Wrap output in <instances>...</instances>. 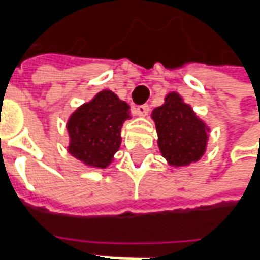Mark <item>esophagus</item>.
<instances>
[{
	"label": "esophagus",
	"instance_id": "34e87169",
	"mask_svg": "<svg viewBox=\"0 0 260 260\" xmlns=\"http://www.w3.org/2000/svg\"><path fill=\"white\" fill-rule=\"evenodd\" d=\"M147 113H149V106L147 104H143V106H139V107L135 108V114L139 115V117H146Z\"/></svg>",
	"mask_w": 260,
	"mask_h": 260
}]
</instances>
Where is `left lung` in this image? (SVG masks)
Masks as SVG:
<instances>
[{
	"mask_svg": "<svg viewBox=\"0 0 260 260\" xmlns=\"http://www.w3.org/2000/svg\"><path fill=\"white\" fill-rule=\"evenodd\" d=\"M152 118L157 131L158 149L170 166H189L205 154L209 126L196 117L178 93H169L163 106L153 110Z\"/></svg>",
	"mask_w": 260,
	"mask_h": 260,
	"instance_id": "left-lung-1",
	"label": "left lung"
}]
</instances>
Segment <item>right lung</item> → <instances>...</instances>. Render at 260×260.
Wrapping results in <instances>:
<instances>
[{"label":"right lung","instance_id":"right-lung-1","mask_svg":"<svg viewBox=\"0 0 260 260\" xmlns=\"http://www.w3.org/2000/svg\"><path fill=\"white\" fill-rule=\"evenodd\" d=\"M129 118V106L115 93H97L69 117L68 153L86 166L106 169L119 149L122 124Z\"/></svg>","mask_w":260,"mask_h":260}]
</instances>
